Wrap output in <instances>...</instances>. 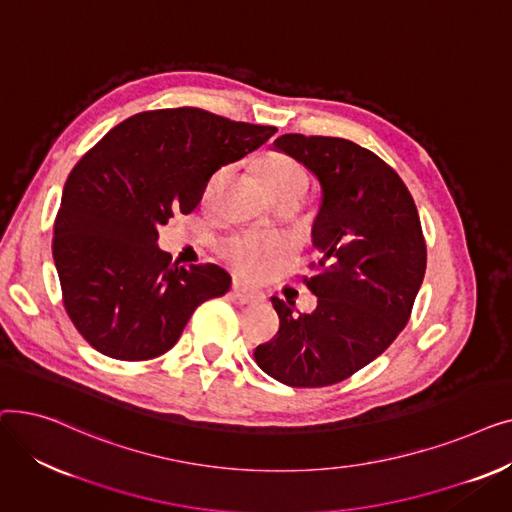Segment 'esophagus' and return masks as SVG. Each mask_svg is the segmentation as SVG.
Here are the masks:
<instances>
[{"label": "esophagus", "mask_w": 512, "mask_h": 512, "mask_svg": "<svg viewBox=\"0 0 512 512\" xmlns=\"http://www.w3.org/2000/svg\"><path fill=\"white\" fill-rule=\"evenodd\" d=\"M232 294H234V297H236L240 303H245V305H253V303L263 301V294H261V292L251 290V288L242 286V284H238V282L232 286Z\"/></svg>", "instance_id": "obj_1"}]
</instances>
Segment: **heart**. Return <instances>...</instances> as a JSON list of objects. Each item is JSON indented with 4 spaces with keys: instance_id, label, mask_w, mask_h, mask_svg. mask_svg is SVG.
I'll list each match as a JSON object with an SVG mask.
<instances>
[{
    "instance_id": "b5f03b06",
    "label": "heart",
    "mask_w": 512,
    "mask_h": 512,
    "mask_svg": "<svg viewBox=\"0 0 512 512\" xmlns=\"http://www.w3.org/2000/svg\"><path fill=\"white\" fill-rule=\"evenodd\" d=\"M230 174V166H222L215 170L203 191V199L209 203L220 193L226 178ZM263 178L267 188L274 197L290 195V193H307L309 178L305 168L297 159L288 155H272L263 168ZM220 257L245 278H263L270 274L278 259L284 253V242L278 238L263 236L257 232H236L220 242Z\"/></svg>"
}]
</instances>
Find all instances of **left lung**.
Listing matches in <instances>:
<instances>
[{"label": "left lung", "instance_id": "1", "mask_svg": "<svg viewBox=\"0 0 512 512\" xmlns=\"http://www.w3.org/2000/svg\"><path fill=\"white\" fill-rule=\"evenodd\" d=\"M321 182L313 224L319 251L313 313L272 297L278 334L255 348L257 365L292 388L338 384L380 357L407 326L425 276L427 249L415 201L373 151L346 139L282 134L274 143Z\"/></svg>", "mask_w": 512, "mask_h": 512}]
</instances>
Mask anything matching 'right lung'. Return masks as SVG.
I'll list each match as a JSON object with an SVG mask.
<instances>
[{"label":"right lung","mask_w":512,"mask_h":512,"mask_svg":"<svg viewBox=\"0 0 512 512\" xmlns=\"http://www.w3.org/2000/svg\"><path fill=\"white\" fill-rule=\"evenodd\" d=\"M276 126L199 107L126 118L72 168L53 224L62 303L95 351L147 361L178 342L193 311L230 288L220 265L180 267L157 226L201 203L209 176L261 147Z\"/></svg>","instance_id":"add662e5"}]
</instances>
